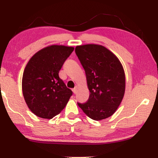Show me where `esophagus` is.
<instances>
[{"label": "esophagus", "mask_w": 158, "mask_h": 158, "mask_svg": "<svg viewBox=\"0 0 158 158\" xmlns=\"http://www.w3.org/2000/svg\"><path fill=\"white\" fill-rule=\"evenodd\" d=\"M77 87H75V88L73 89V92L74 93V94H76V92H77Z\"/></svg>", "instance_id": "34e87169"}]
</instances>
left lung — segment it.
I'll use <instances>...</instances> for the list:
<instances>
[{
    "instance_id": "8db88e82",
    "label": "left lung",
    "mask_w": 158,
    "mask_h": 158,
    "mask_svg": "<svg viewBox=\"0 0 158 158\" xmlns=\"http://www.w3.org/2000/svg\"><path fill=\"white\" fill-rule=\"evenodd\" d=\"M75 54L85 72L89 98L77 103L88 117L106 118L118 109L125 91V75L117 57L103 46L85 44L75 47Z\"/></svg>"
}]
</instances>
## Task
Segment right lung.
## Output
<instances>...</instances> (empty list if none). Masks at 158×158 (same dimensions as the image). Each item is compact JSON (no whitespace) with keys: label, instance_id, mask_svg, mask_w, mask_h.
Here are the masks:
<instances>
[{"label":"right lung","instance_id":"obj_1","mask_svg":"<svg viewBox=\"0 0 158 158\" xmlns=\"http://www.w3.org/2000/svg\"><path fill=\"white\" fill-rule=\"evenodd\" d=\"M73 50L71 47L52 45L36 52L26 66L23 95L28 107L39 117L52 118L73 95L59 77V71Z\"/></svg>","mask_w":158,"mask_h":158}]
</instances>
